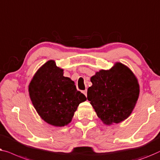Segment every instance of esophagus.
<instances>
[{"mask_svg":"<svg viewBox=\"0 0 160 160\" xmlns=\"http://www.w3.org/2000/svg\"><path fill=\"white\" fill-rule=\"evenodd\" d=\"M82 93L84 94L85 96H87V90H85V91H82Z\"/></svg>","mask_w":160,"mask_h":160,"instance_id":"34e87169","label":"esophagus"}]
</instances>
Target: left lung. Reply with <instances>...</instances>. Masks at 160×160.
<instances>
[{
	"label": "left lung",
	"instance_id": "obj_1",
	"mask_svg": "<svg viewBox=\"0 0 160 160\" xmlns=\"http://www.w3.org/2000/svg\"><path fill=\"white\" fill-rule=\"evenodd\" d=\"M91 81L87 98L103 124L120 123L130 115L138 101L140 87L130 68L116 62L111 69L96 72Z\"/></svg>",
	"mask_w": 160,
	"mask_h": 160
}]
</instances>
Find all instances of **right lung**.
I'll return each mask as SVG.
<instances>
[{"instance_id":"1","label":"right lung","mask_w":160,"mask_h":160,"mask_svg":"<svg viewBox=\"0 0 160 160\" xmlns=\"http://www.w3.org/2000/svg\"><path fill=\"white\" fill-rule=\"evenodd\" d=\"M54 60L42 65L29 85V94L39 116L48 124L62 127L71 122L80 103L86 100L74 81L64 77Z\"/></svg>"}]
</instances>
